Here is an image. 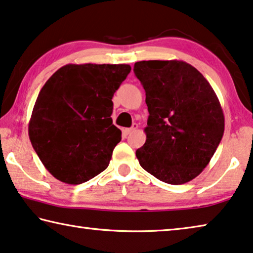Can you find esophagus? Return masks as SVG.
Here are the masks:
<instances>
[{
  "label": "esophagus",
  "mask_w": 253,
  "mask_h": 253,
  "mask_svg": "<svg viewBox=\"0 0 253 253\" xmlns=\"http://www.w3.org/2000/svg\"><path fill=\"white\" fill-rule=\"evenodd\" d=\"M137 129H138V124H133V126H132V127H129V129L124 130V133L130 134V133H132V132L135 131Z\"/></svg>",
  "instance_id": "34e87169"
}]
</instances>
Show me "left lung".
<instances>
[{
	"instance_id": "1",
	"label": "left lung",
	"mask_w": 253,
	"mask_h": 253,
	"mask_svg": "<svg viewBox=\"0 0 253 253\" xmlns=\"http://www.w3.org/2000/svg\"><path fill=\"white\" fill-rule=\"evenodd\" d=\"M134 75L146 91V142L140 165L158 180L183 184L209 164L224 134L220 103L206 78L183 61H140Z\"/></svg>"
}]
</instances>
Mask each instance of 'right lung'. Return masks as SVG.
<instances>
[{
	"label": "right lung",
	"instance_id": "add662e5",
	"mask_svg": "<svg viewBox=\"0 0 253 253\" xmlns=\"http://www.w3.org/2000/svg\"><path fill=\"white\" fill-rule=\"evenodd\" d=\"M130 71L129 64H67L46 81L28 133L57 180L80 184L106 169L122 134L111 118L112 98Z\"/></svg>",
	"mask_w": 253,
	"mask_h": 253
}]
</instances>
